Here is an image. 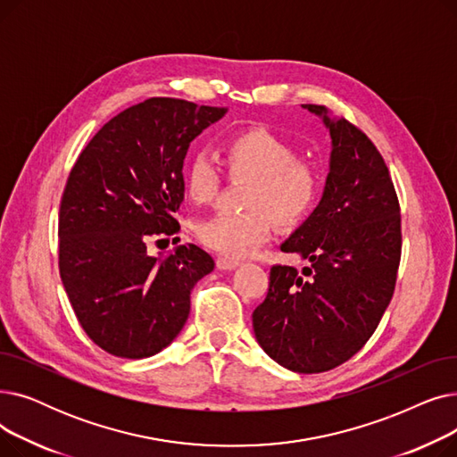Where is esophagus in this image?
<instances>
[{
	"label": "esophagus",
	"mask_w": 457,
	"mask_h": 457,
	"mask_svg": "<svg viewBox=\"0 0 457 457\" xmlns=\"http://www.w3.org/2000/svg\"><path fill=\"white\" fill-rule=\"evenodd\" d=\"M241 262L235 261V259H228V257H219L216 259V269L219 270H235Z\"/></svg>",
	"instance_id": "34e87169"
}]
</instances>
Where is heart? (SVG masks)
I'll return each mask as SVG.
<instances>
[{"mask_svg": "<svg viewBox=\"0 0 457 457\" xmlns=\"http://www.w3.org/2000/svg\"><path fill=\"white\" fill-rule=\"evenodd\" d=\"M295 146L265 131L250 129L231 137L224 146L229 176L250 179L243 212H216L196 226L200 241L226 257L250 255L272 233L296 226L317 202L320 176L313 164L296 159ZM188 196L211 204L220 188V170L212 155L198 150L185 166Z\"/></svg>", "mask_w": 457, "mask_h": 457, "instance_id": "1", "label": "heart"}]
</instances>
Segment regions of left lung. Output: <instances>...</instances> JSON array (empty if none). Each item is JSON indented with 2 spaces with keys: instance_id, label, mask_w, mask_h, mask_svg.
I'll return each instance as SVG.
<instances>
[{
  "instance_id": "obj_1",
  "label": "left lung",
  "mask_w": 457,
  "mask_h": 457,
  "mask_svg": "<svg viewBox=\"0 0 457 457\" xmlns=\"http://www.w3.org/2000/svg\"><path fill=\"white\" fill-rule=\"evenodd\" d=\"M329 172L315 211L281 245L307 265L270 269L269 295L252 313L259 346L300 374L326 372L370 339L393 298L400 265V205L370 138L328 107Z\"/></svg>"
}]
</instances>
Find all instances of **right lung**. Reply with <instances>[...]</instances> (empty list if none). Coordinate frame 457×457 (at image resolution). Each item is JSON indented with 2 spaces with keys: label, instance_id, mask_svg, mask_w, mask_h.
<instances>
[{
  "label": "right lung",
  "instance_id": "add662e5",
  "mask_svg": "<svg viewBox=\"0 0 457 457\" xmlns=\"http://www.w3.org/2000/svg\"><path fill=\"white\" fill-rule=\"evenodd\" d=\"M226 112L150 98L109 120L71 168L59 212L61 279L81 328L111 355L144 359L170 345L190 291L214 269L196 245L152 255L148 241L179 231L187 150Z\"/></svg>",
  "mask_w": 457,
  "mask_h": 457
}]
</instances>
